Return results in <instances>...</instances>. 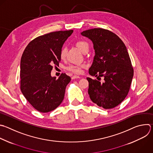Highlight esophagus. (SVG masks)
I'll return each mask as SVG.
<instances>
[{
	"label": "esophagus",
	"mask_w": 153,
	"mask_h": 153,
	"mask_svg": "<svg viewBox=\"0 0 153 153\" xmlns=\"http://www.w3.org/2000/svg\"><path fill=\"white\" fill-rule=\"evenodd\" d=\"M71 79H80V77L79 76H73L71 77Z\"/></svg>",
	"instance_id": "esophagus-1"
}]
</instances>
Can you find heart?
<instances>
[{
	"label": "heart",
	"mask_w": 153,
	"mask_h": 153,
	"mask_svg": "<svg viewBox=\"0 0 153 153\" xmlns=\"http://www.w3.org/2000/svg\"><path fill=\"white\" fill-rule=\"evenodd\" d=\"M76 45L79 48V49L81 51V52H83V51L87 48H89V44L87 42L83 40H79L76 42ZM67 53V48L65 47H63L62 48V50L61 51V58L62 59H64ZM86 65L85 64H75V65H71L69 66L67 69L71 71H73L75 73H80L82 71V68L83 67H85Z\"/></svg>",
	"instance_id": "b5f03b06"
}]
</instances>
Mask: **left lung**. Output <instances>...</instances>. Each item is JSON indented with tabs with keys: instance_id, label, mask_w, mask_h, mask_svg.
Returning a JSON list of instances; mask_svg holds the SVG:
<instances>
[{
	"instance_id": "1",
	"label": "left lung",
	"mask_w": 153,
	"mask_h": 153,
	"mask_svg": "<svg viewBox=\"0 0 153 153\" xmlns=\"http://www.w3.org/2000/svg\"><path fill=\"white\" fill-rule=\"evenodd\" d=\"M81 35L91 40L95 50L89 74L103 77L105 80L101 83L87 77L89 97L100 107L114 108L127 95L133 77V68L126 46L116 34L104 29L86 30Z\"/></svg>"
}]
</instances>
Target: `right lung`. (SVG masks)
<instances>
[{"label":"right lung","instance_id":"1","mask_svg":"<svg viewBox=\"0 0 153 153\" xmlns=\"http://www.w3.org/2000/svg\"><path fill=\"white\" fill-rule=\"evenodd\" d=\"M73 30L39 36L27 45L20 61V89L29 103L38 111L47 113L58 108L64 98L70 76L58 79L51 76L53 65L61 61V51Z\"/></svg>","mask_w":153,"mask_h":153}]
</instances>
